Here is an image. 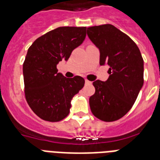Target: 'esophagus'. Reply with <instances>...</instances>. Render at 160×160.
<instances>
[{"label": "esophagus", "instance_id": "34e87169", "mask_svg": "<svg viewBox=\"0 0 160 160\" xmlns=\"http://www.w3.org/2000/svg\"><path fill=\"white\" fill-rule=\"evenodd\" d=\"M85 84H91V82H90V80H85Z\"/></svg>", "mask_w": 160, "mask_h": 160}]
</instances>
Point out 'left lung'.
Segmentation results:
<instances>
[{
  "label": "left lung",
  "instance_id": "obj_1",
  "mask_svg": "<svg viewBox=\"0 0 160 160\" xmlns=\"http://www.w3.org/2000/svg\"><path fill=\"white\" fill-rule=\"evenodd\" d=\"M87 35L100 50V65L109 66L106 81L93 82L90 109L102 121H115L129 111L138 97L144 84V60L132 39L110 24L88 27Z\"/></svg>",
  "mask_w": 160,
  "mask_h": 160
}]
</instances>
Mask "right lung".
<instances>
[{
    "label": "right lung",
    "instance_id": "right-lung-1",
    "mask_svg": "<svg viewBox=\"0 0 160 160\" xmlns=\"http://www.w3.org/2000/svg\"><path fill=\"white\" fill-rule=\"evenodd\" d=\"M85 36L86 27L62 26L37 38L29 47L23 63L25 96L41 119L50 122L65 119L73 96L84 87L81 76L65 77L58 73L56 65L69 59Z\"/></svg>",
    "mask_w": 160,
    "mask_h": 160
}]
</instances>
